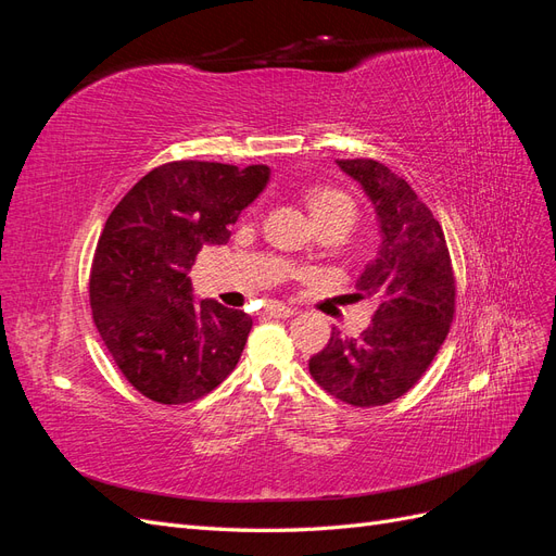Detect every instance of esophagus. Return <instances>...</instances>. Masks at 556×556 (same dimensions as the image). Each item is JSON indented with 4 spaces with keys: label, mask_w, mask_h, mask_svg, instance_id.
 Instances as JSON below:
<instances>
[{
    "label": "esophagus",
    "mask_w": 556,
    "mask_h": 556,
    "mask_svg": "<svg viewBox=\"0 0 556 556\" xmlns=\"http://www.w3.org/2000/svg\"><path fill=\"white\" fill-rule=\"evenodd\" d=\"M266 313L271 317H292V315H296V308L278 304V301H271V304L266 306Z\"/></svg>",
    "instance_id": "34e87169"
}]
</instances>
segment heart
Listing matches in <instances>:
<instances>
[{
  "instance_id": "b5f03b06",
  "label": "heart",
  "mask_w": 556,
  "mask_h": 556,
  "mask_svg": "<svg viewBox=\"0 0 556 556\" xmlns=\"http://www.w3.org/2000/svg\"><path fill=\"white\" fill-rule=\"evenodd\" d=\"M306 206L315 225L325 223H348L350 227L357 220V206L345 192L336 188H313L306 194Z\"/></svg>"
}]
</instances>
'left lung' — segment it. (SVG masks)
Returning <instances> with one entry per match:
<instances>
[{
    "label": "left lung",
    "instance_id": "8db88e82",
    "mask_svg": "<svg viewBox=\"0 0 556 556\" xmlns=\"http://www.w3.org/2000/svg\"><path fill=\"white\" fill-rule=\"evenodd\" d=\"M371 199L378 257L357 278V299L376 301L371 325L350 339L333 327L311 357L315 382L350 406L374 408L406 394L441 350L457 285L443 227L410 185L376 160H336Z\"/></svg>",
    "mask_w": 556,
    "mask_h": 556
}]
</instances>
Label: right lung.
Wrapping results in <instances>:
<instances>
[{"label":"right lung","instance_id":"1","mask_svg":"<svg viewBox=\"0 0 556 556\" xmlns=\"http://www.w3.org/2000/svg\"><path fill=\"white\" fill-rule=\"evenodd\" d=\"M268 166L182 160L146 174L97 241L90 306L99 336L134 390L164 406L213 392L245 348L252 319L194 301L188 271L268 182Z\"/></svg>","mask_w":556,"mask_h":556}]
</instances>
